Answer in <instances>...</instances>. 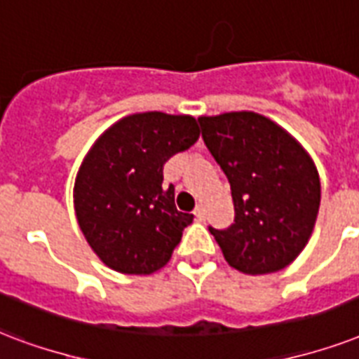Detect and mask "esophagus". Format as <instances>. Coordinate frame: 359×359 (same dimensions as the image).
<instances>
[{
	"mask_svg": "<svg viewBox=\"0 0 359 359\" xmlns=\"http://www.w3.org/2000/svg\"><path fill=\"white\" fill-rule=\"evenodd\" d=\"M194 215H196V218H198L199 222H203L205 220V209L201 207V205H198V207L194 209Z\"/></svg>",
	"mask_w": 359,
	"mask_h": 359,
	"instance_id": "esophagus-1",
	"label": "esophagus"
}]
</instances>
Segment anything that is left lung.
Segmentation results:
<instances>
[{
	"instance_id": "obj_1",
	"label": "left lung",
	"mask_w": 359,
	"mask_h": 359,
	"mask_svg": "<svg viewBox=\"0 0 359 359\" xmlns=\"http://www.w3.org/2000/svg\"><path fill=\"white\" fill-rule=\"evenodd\" d=\"M198 122L231 186L233 224L209 226L224 258L246 275L284 269L305 248L318 215L320 179L313 160L262 114L241 111Z\"/></svg>"
}]
</instances>
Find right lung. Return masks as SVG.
<instances>
[{
  "label": "right lung",
  "mask_w": 359,
  "mask_h": 359,
  "mask_svg": "<svg viewBox=\"0 0 359 359\" xmlns=\"http://www.w3.org/2000/svg\"><path fill=\"white\" fill-rule=\"evenodd\" d=\"M191 116L139 113L95 141L75 182V212L101 262L126 275H150L168 264L194 215L175 207L163 165L198 141Z\"/></svg>",
  "instance_id": "1"
}]
</instances>
